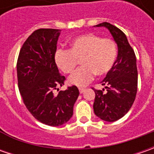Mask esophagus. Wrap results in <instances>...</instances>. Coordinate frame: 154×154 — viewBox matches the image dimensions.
<instances>
[{
    "mask_svg": "<svg viewBox=\"0 0 154 154\" xmlns=\"http://www.w3.org/2000/svg\"><path fill=\"white\" fill-rule=\"evenodd\" d=\"M79 91H80V93H83V92H85V88L80 87V88H79Z\"/></svg>",
    "mask_w": 154,
    "mask_h": 154,
    "instance_id": "34e87169",
    "label": "esophagus"
}]
</instances>
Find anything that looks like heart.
Listing matches in <instances>:
<instances>
[{
    "label": "heart",
    "mask_w": 154,
    "mask_h": 154,
    "mask_svg": "<svg viewBox=\"0 0 154 154\" xmlns=\"http://www.w3.org/2000/svg\"><path fill=\"white\" fill-rule=\"evenodd\" d=\"M117 56V47L110 38H102L95 34L80 35L70 43V50H58L55 53L57 68L64 74H71L81 59L82 68L68 78V83L85 86L97 74L105 75L112 69Z\"/></svg>",
    "instance_id": "1"
}]
</instances>
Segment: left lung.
Returning <instances> with one entry per match:
<instances>
[{"instance_id":"8db88e82","label":"left lung","mask_w":154,"mask_h":154,"mask_svg":"<svg viewBox=\"0 0 154 154\" xmlns=\"http://www.w3.org/2000/svg\"><path fill=\"white\" fill-rule=\"evenodd\" d=\"M94 26L108 29L117 45L115 64L101 81L106 92L93 89L95 115L103 121L115 122L127 114L135 99L138 81L136 57L126 35L120 29L107 22Z\"/></svg>"}]
</instances>
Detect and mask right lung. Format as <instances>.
<instances>
[{"mask_svg":"<svg viewBox=\"0 0 154 154\" xmlns=\"http://www.w3.org/2000/svg\"><path fill=\"white\" fill-rule=\"evenodd\" d=\"M60 33L57 29L33 32L22 46L17 62L18 86L27 109L38 121L54 127L70 120L80 94L75 86L54 93L65 80L55 62Z\"/></svg>","mask_w":154,"mask_h":154,"instance_id":"add662e5","label":"right lung"}]
</instances>
